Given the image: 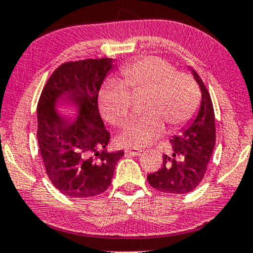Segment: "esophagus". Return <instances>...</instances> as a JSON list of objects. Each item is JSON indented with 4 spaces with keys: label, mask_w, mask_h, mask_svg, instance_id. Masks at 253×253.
Masks as SVG:
<instances>
[{
    "label": "esophagus",
    "mask_w": 253,
    "mask_h": 253,
    "mask_svg": "<svg viewBox=\"0 0 253 253\" xmlns=\"http://www.w3.org/2000/svg\"><path fill=\"white\" fill-rule=\"evenodd\" d=\"M126 155H130V156H138L139 153L143 152V150L140 149V147H132V146H127L126 147Z\"/></svg>",
    "instance_id": "1"
}]
</instances>
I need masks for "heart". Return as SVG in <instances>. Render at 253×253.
I'll return each mask as SVG.
<instances>
[{
  "label": "heart",
  "mask_w": 253,
  "mask_h": 253,
  "mask_svg": "<svg viewBox=\"0 0 253 253\" xmlns=\"http://www.w3.org/2000/svg\"><path fill=\"white\" fill-rule=\"evenodd\" d=\"M121 73L123 83L110 79L98 93L101 114L111 124H121L130 114L131 93H147L145 114L124 124L119 139L126 145L142 146L165 130L188 123L200 106V89L191 75L178 73L169 62L147 57L126 65Z\"/></svg>",
  "instance_id": "heart-1"
}]
</instances>
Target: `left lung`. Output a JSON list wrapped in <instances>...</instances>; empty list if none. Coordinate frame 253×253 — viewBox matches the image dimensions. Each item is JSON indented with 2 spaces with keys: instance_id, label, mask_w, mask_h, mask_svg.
Wrapping results in <instances>:
<instances>
[{
  "instance_id": "obj_1",
  "label": "left lung",
  "mask_w": 253,
  "mask_h": 253,
  "mask_svg": "<svg viewBox=\"0 0 253 253\" xmlns=\"http://www.w3.org/2000/svg\"><path fill=\"white\" fill-rule=\"evenodd\" d=\"M191 72L201 90V103L196 116L170 139L173 152L163 156V165L147 174L153 188L169 194H186L202 181L215 147V115L211 95L198 73Z\"/></svg>"
}]
</instances>
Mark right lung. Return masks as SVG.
<instances>
[{
	"label": "right lung",
	"instance_id": "1",
	"mask_svg": "<svg viewBox=\"0 0 253 253\" xmlns=\"http://www.w3.org/2000/svg\"><path fill=\"white\" fill-rule=\"evenodd\" d=\"M114 59L66 62L53 72L37 107V138L53 186L68 198L106 192L123 150L107 152L110 133L98 113L97 96Z\"/></svg>",
	"mask_w": 253,
	"mask_h": 253
}]
</instances>
